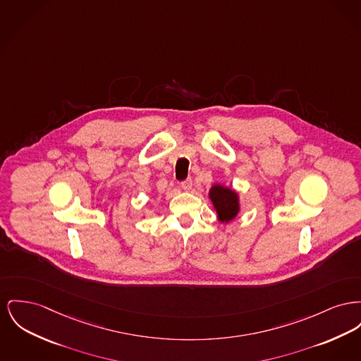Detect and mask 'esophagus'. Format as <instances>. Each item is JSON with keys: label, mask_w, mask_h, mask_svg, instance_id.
I'll return each instance as SVG.
<instances>
[{"label": "esophagus", "mask_w": 361, "mask_h": 361, "mask_svg": "<svg viewBox=\"0 0 361 361\" xmlns=\"http://www.w3.org/2000/svg\"><path fill=\"white\" fill-rule=\"evenodd\" d=\"M181 188L184 190V191H191L192 190V178H187V180H184V181H181Z\"/></svg>", "instance_id": "34e87169"}]
</instances>
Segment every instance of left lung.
Returning <instances> with one entry per match:
<instances>
[{"instance_id":"left-lung-1","label":"left lung","mask_w":361,"mask_h":361,"mask_svg":"<svg viewBox=\"0 0 361 361\" xmlns=\"http://www.w3.org/2000/svg\"><path fill=\"white\" fill-rule=\"evenodd\" d=\"M210 199L222 222H228L237 215L238 197L232 190L224 188L221 185H214L210 191Z\"/></svg>"}]
</instances>
